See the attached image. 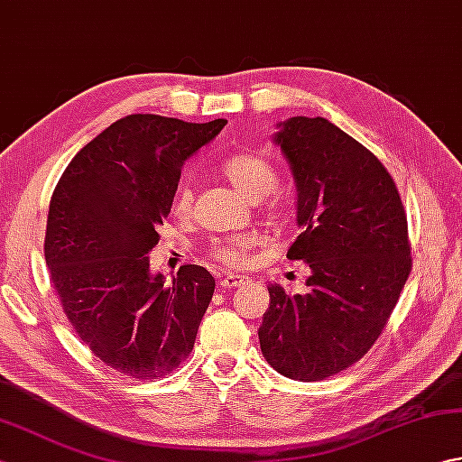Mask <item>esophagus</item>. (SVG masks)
I'll list each match as a JSON object with an SVG mask.
<instances>
[{
  "instance_id": "esophagus-1",
  "label": "esophagus",
  "mask_w": 462,
  "mask_h": 462,
  "mask_svg": "<svg viewBox=\"0 0 462 462\" xmlns=\"http://www.w3.org/2000/svg\"><path fill=\"white\" fill-rule=\"evenodd\" d=\"M244 283H248V280H244L242 276H226L218 282L220 290H234V288H242Z\"/></svg>"
}]
</instances>
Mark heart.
Instances as JSON below:
<instances>
[{
    "mask_svg": "<svg viewBox=\"0 0 462 462\" xmlns=\"http://www.w3.org/2000/svg\"><path fill=\"white\" fill-rule=\"evenodd\" d=\"M222 172L236 189L248 196V199H262L273 190L278 182V174L273 166L263 161L258 154H236L222 164ZM192 202L190 186L182 182L174 194V210L189 212ZM252 248L250 238L242 236H224L210 244L206 256L212 260L216 266L224 270H238L248 262V254Z\"/></svg>",
    "mask_w": 462,
    "mask_h": 462,
    "instance_id": "obj_1",
    "label": "heart"
}]
</instances>
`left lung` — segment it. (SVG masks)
<instances>
[{"instance_id":"1","label":"left lung","mask_w":462,"mask_h":462,"mask_svg":"<svg viewBox=\"0 0 462 462\" xmlns=\"http://www.w3.org/2000/svg\"><path fill=\"white\" fill-rule=\"evenodd\" d=\"M273 134L293 174L308 293L268 286L260 349L282 375L321 381L371 349L411 272L407 216L375 154L323 116H291Z\"/></svg>"}]
</instances>
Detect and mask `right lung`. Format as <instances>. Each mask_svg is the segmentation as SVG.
<instances>
[{
	"instance_id": "right-lung-1",
	"label": "right lung",
	"mask_w": 462,
	"mask_h": 462,
	"mask_svg": "<svg viewBox=\"0 0 462 462\" xmlns=\"http://www.w3.org/2000/svg\"><path fill=\"white\" fill-rule=\"evenodd\" d=\"M226 123L129 115L85 144L55 186L45 232L53 288L77 336L123 375L162 377L194 347L212 273L186 263L166 283L146 254L159 244L184 161Z\"/></svg>"
}]
</instances>
